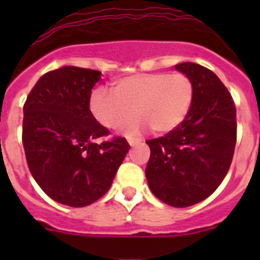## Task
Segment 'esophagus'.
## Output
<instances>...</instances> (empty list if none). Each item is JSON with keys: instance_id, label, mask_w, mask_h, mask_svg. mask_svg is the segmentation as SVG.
<instances>
[{"instance_id": "obj_1", "label": "esophagus", "mask_w": 260, "mask_h": 260, "mask_svg": "<svg viewBox=\"0 0 260 260\" xmlns=\"http://www.w3.org/2000/svg\"><path fill=\"white\" fill-rule=\"evenodd\" d=\"M127 142L130 146H135V144L141 143L142 139L141 138H135V137H127Z\"/></svg>"}]
</instances>
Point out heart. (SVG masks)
Masks as SVG:
<instances>
[{
  "label": "heart",
  "mask_w": 260,
  "mask_h": 260,
  "mask_svg": "<svg viewBox=\"0 0 260 260\" xmlns=\"http://www.w3.org/2000/svg\"><path fill=\"white\" fill-rule=\"evenodd\" d=\"M113 92L99 87L89 96V110L104 127L116 128L127 121L125 130L150 127L165 134L180 126L189 114L194 99V82L185 73H135L114 80Z\"/></svg>",
  "instance_id": "b5f03b06"
}]
</instances>
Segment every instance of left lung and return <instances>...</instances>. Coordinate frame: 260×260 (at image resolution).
<instances>
[{"mask_svg": "<svg viewBox=\"0 0 260 260\" xmlns=\"http://www.w3.org/2000/svg\"><path fill=\"white\" fill-rule=\"evenodd\" d=\"M194 82V99L182 123L150 139L146 177L155 197L172 207H189L220 186L237 141L236 105L219 77L194 62L176 65Z\"/></svg>", "mask_w": 260, "mask_h": 260, "instance_id": "1", "label": "left lung"}]
</instances>
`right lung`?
<instances>
[{"label":"right lung","instance_id":"1","mask_svg":"<svg viewBox=\"0 0 260 260\" xmlns=\"http://www.w3.org/2000/svg\"><path fill=\"white\" fill-rule=\"evenodd\" d=\"M100 71L63 66L44 74L23 107L22 142L27 165L53 201L84 207L109 190L130 144L110 132L89 110Z\"/></svg>","mask_w":260,"mask_h":260}]
</instances>
